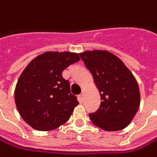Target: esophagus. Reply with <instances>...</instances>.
<instances>
[{"instance_id": "esophagus-1", "label": "esophagus", "mask_w": 157, "mask_h": 157, "mask_svg": "<svg viewBox=\"0 0 157 157\" xmlns=\"http://www.w3.org/2000/svg\"><path fill=\"white\" fill-rule=\"evenodd\" d=\"M78 101H79L80 102H82L83 101V94H80L78 96Z\"/></svg>"}]
</instances>
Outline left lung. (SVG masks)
<instances>
[{
    "mask_svg": "<svg viewBox=\"0 0 157 157\" xmlns=\"http://www.w3.org/2000/svg\"><path fill=\"white\" fill-rule=\"evenodd\" d=\"M94 77L101 94V105L89 114L91 121L105 131L125 128L137 113L140 95L135 78L115 55L105 50L79 54Z\"/></svg>",
    "mask_w": 157,
    "mask_h": 157,
    "instance_id": "left-lung-1",
    "label": "left lung"
}]
</instances>
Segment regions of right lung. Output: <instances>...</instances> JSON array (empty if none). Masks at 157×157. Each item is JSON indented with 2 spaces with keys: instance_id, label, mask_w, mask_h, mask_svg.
<instances>
[{
  "instance_id": "right-lung-1",
  "label": "right lung",
  "mask_w": 157,
  "mask_h": 157,
  "mask_svg": "<svg viewBox=\"0 0 157 157\" xmlns=\"http://www.w3.org/2000/svg\"><path fill=\"white\" fill-rule=\"evenodd\" d=\"M79 60L75 53L46 52L24 70L15 89V102L30 126L50 131L69 120L78 101L62 72Z\"/></svg>"
}]
</instances>
